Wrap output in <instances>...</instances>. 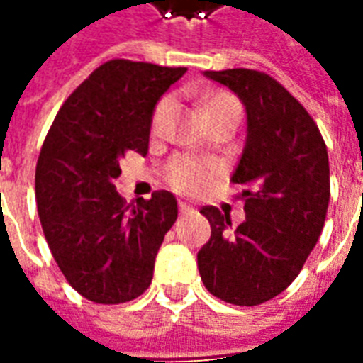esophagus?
Segmentation results:
<instances>
[{"label":"esophagus","instance_id":"1","mask_svg":"<svg viewBox=\"0 0 363 363\" xmlns=\"http://www.w3.org/2000/svg\"><path fill=\"white\" fill-rule=\"evenodd\" d=\"M189 211H194V207L189 206V203H184V201H179V213H189Z\"/></svg>","mask_w":363,"mask_h":363}]
</instances>
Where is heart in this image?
Instances as JSON below:
<instances>
[{"label":"heart","mask_w":363,"mask_h":363,"mask_svg":"<svg viewBox=\"0 0 363 363\" xmlns=\"http://www.w3.org/2000/svg\"><path fill=\"white\" fill-rule=\"evenodd\" d=\"M201 108H203V114H206L209 124L219 118H241V104L229 92H211V94H207L206 99H203ZM169 110H172V99L169 96L157 102L154 116H152V128L160 130L164 126ZM213 176V164L189 156L174 157L167 164L166 169V177L167 182H169V186L176 187L177 191H186V194L199 189Z\"/></svg>","instance_id":"heart-1"}]
</instances>
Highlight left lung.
Returning <instances> with one entry per match:
<instances>
[{
    "label": "left lung",
    "instance_id": "left-lung-1",
    "mask_svg": "<svg viewBox=\"0 0 363 363\" xmlns=\"http://www.w3.org/2000/svg\"><path fill=\"white\" fill-rule=\"evenodd\" d=\"M233 91L247 112L243 156L231 182L245 186V221L203 207L211 239L197 269L213 296L257 306L281 294L318 241L330 201L328 150L301 102L269 74L251 69L206 71Z\"/></svg>",
    "mask_w": 363,
    "mask_h": 363
}]
</instances>
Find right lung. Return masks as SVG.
<instances>
[{"label": "right lung", "mask_w": 363, "mask_h": 363, "mask_svg": "<svg viewBox=\"0 0 363 363\" xmlns=\"http://www.w3.org/2000/svg\"><path fill=\"white\" fill-rule=\"evenodd\" d=\"M186 71L104 62L65 101L43 142L35 197L45 239L69 284L96 304L134 301L148 289L176 223L169 191L126 207L114 179L126 152L148 154L157 101Z\"/></svg>", "instance_id": "1"}]
</instances>
